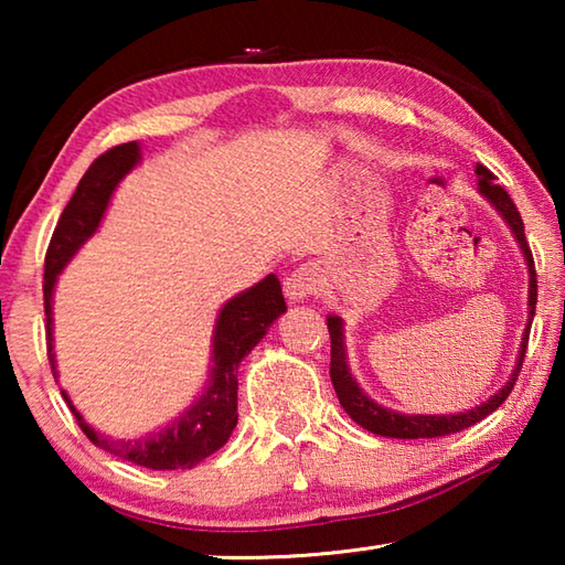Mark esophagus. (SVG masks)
Returning a JSON list of instances; mask_svg holds the SVG:
<instances>
[{
    "instance_id": "esophagus-1",
    "label": "esophagus",
    "mask_w": 565,
    "mask_h": 565,
    "mask_svg": "<svg viewBox=\"0 0 565 565\" xmlns=\"http://www.w3.org/2000/svg\"><path fill=\"white\" fill-rule=\"evenodd\" d=\"M321 286V271L313 264H301L284 279V294L289 301H306L309 296L319 291Z\"/></svg>"
}]
</instances>
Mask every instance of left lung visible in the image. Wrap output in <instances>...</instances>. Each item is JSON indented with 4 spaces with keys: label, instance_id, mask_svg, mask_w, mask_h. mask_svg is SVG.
I'll return each mask as SVG.
<instances>
[{
    "label": "left lung",
    "instance_id": "1",
    "mask_svg": "<svg viewBox=\"0 0 565 565\" xmlns=\"http://www.w3.org/2000/svg\"><path fill=\"white\" fill-rule=\"evenodd\" d=\"M476 177H478V194H481L486 202H489L495 212L501 214V218L509 224L511 234L519 242L525 266H529V323L523 329V339H521V349H519V359H515L513 374L509 381L495 391V394L478 404L476 408L468 411H458V414H398L394 408H386L376 404L374 398H369V394H363V388L359 386V381L353 379L351 369H349V356H347V339H343V319L341 317H327L329 323V337H331V384L337 388L339 404L343 411L356 420L361 428L376 434V436H386V438H438V436H448L456 431H463V428L478 424V420L493 414L499 408L509 394L513 391L515 379H519V371L523 366V356H525V347H529V331H531V321L535 313V269H533V256L529 242H525L523 234V218L519 214V209L511 202L509 191L503 186L495 184V177L483 164H476Z\"/></svg>",
    "mask_w": 565,
    "mask_h": 565
}]
</instances>
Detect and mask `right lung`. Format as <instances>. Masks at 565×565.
Returning <instances> with one entry per match:
<instances>
[{"mask_svg":"<svg viewBox=\"0 0 565 565\" xmlns=\"http://www.w3.org/2000/svg\"><path fill=\"white\" fill-rule=\"evenodd\" d=\"M141 161V147L137 141L119 145L102 154L82 177L70 204L56 222L50 248L44 259V313H46V353L56 374L54 359V286L64 266L74 259V254L97 234L107 206L111 202L114 189L129 171ZM286 311L281 284L274 274L266 276L252 289L236 294L228 299L216 317L212 337V371H209L206 386L194 404L181 414L147 436L139 438H114L94 428L89 420L76 411L66 391L62 396L70 404L76 424L87 434L94 446L104 448L137 466L151 468V471H177V468H194L206 456L218 451L232 436L238 414H236V391H238V363L252 353L271 323Z\"/></svg>","mask_w":565,"mask_h":565,"instance_id":"1","label":"right lung"}]
</instances>
